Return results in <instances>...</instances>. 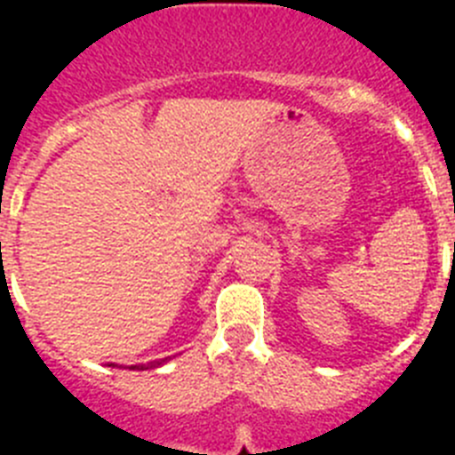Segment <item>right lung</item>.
<instances>
[{
  "instance_id": "obj_1",
  "label": "right lung",
  "mask_w": 455,
  "mask_h": 455,
  "mask_svg": "<svg viewBox=\"0 0 455 455\" xmlns=\"http://www.w3.org/2000/svg\"><path fill=\"white\" fill-rule=\"evenodd\" d=\"M171 357H164V360H155V363H148V364H132L130 369H139V371H143V369H155V367H162L164 363H168ZM108 367H118V364H108Z\"/></svg>"
}]
</instances>
